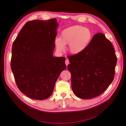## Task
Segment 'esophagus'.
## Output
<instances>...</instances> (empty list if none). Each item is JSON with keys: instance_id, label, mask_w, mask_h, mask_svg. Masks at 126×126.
I'll return each mask as SVG.
<instances>
[{"instance_id": "obj_1", "label": "esophagus", "mask_w": 126, "mask_h": 126, "mask_svg": "<svg viewBox=\"0 0 126 126\" xmlns=\"http://www.w3.org/2000/svg\"><path fill=\"white\" fill-rule=\"evenodd\" d=\"M69 63V61L68 59H66V61H65V64H66V66H67L68 65V64Z\"/></svg>"}]
</instances>
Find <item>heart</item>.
Masks as SVG:
<instances>
[{
  "instance_id": "1",
  "label": "heart",
  "mask_w": 126,
  "mask_h": 126,
  "mask_svg": "<svg viewBox=\"0 0 126 126\" xmlns=\"http://www.w3.org/2000/svg\"><path fill=\"white\" fill-rule=\"evenodd\" d=\"M91 33L90 30L80 25H75L63 30L60 37H56L55 44L57 50L63 52L65 45L68 44V50L72 54L81 52L89 44Z\"/></svg>"
}]
</instances>
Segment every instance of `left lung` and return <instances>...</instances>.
<instances>
[{
  "mask_svg": "<svg viewBox=\"0 0 126 126\" xmlns=\"http://www.w3.org/2000/svg\"><path fill=\"white\" fill-rule=\"evenodd\" d=\"M68 58L72 91L78 98L100 96L112 82L117 56L111 42L102 33L94 35L81 52Z\"/></svg>",
  "mask_w": 126,
  "mask_h": 126,
  "instance_id": "8db88e82",
  "label": "left lung"
}]
</instances>
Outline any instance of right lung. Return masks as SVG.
<instances>
[{
	"label": "right lung",
	"instance_id": "right-lung-1",
	"mask_svg": "<svg viewBox=\"0 0 126 126\" xmlns=\"http://www.w3.org/2000/svg\"><path fill=\"white\" fill-rule=\"evenodd\" d=\"M58 24L56 18L26 22L14 41L10 66L21 92L35 100L50 97L66 65L63 57H55Z\"/></svg>",
	"mask_w": 126,
	"mask_h": 126
}]
</instances>
